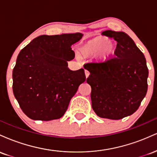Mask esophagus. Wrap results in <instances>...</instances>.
<instances>
[{
	"instance_id": "esophagus-1",
	"label": "esophagus",
	"mask_w": 157,
	"mask_h": 157,
	"mask_svg": "<svg viewBox=\"0 0 157 157\" xmlns=\"http://www.w3.org/2000/svg\"><path fill=\"white\" fill-rule=\"evenodd\" d=\"M85 75H86V78H87V77H89V75H90L89 71H88V70H85Z\"/></svg>"
}]
</instances>
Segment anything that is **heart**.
Masks as SVG:
<instances>
[{
  "instance_id": "obj_1",
  "label": "heart",
  "mask_w": 157,
  "mask_h": 157,
  "mask_svg": "<svg viewBox=\"0 0 157 157\" xmlns=\"http://www.w3.org/2000/svg\"><path fill=\"white\" fill-rule=\"evenodd\" d=\"M116 45L112 40L104 36H97L86 41L80 48V53L84 57L96 55L101 61L109 60L113 55Z\"/></svg>"
}]
</instances>
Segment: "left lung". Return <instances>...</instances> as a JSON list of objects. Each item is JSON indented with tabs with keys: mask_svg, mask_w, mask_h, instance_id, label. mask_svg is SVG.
Returning a JSON list of instances; mask_svg holds the SVG:
<instances>
[{
	"mask_svg": "<svg viewBox=\"0 0 157 157\" xmlns=\"http://www.w3.org/2000/svg\"><path fill=\"white\" fill-rule=\"evenodd\" d=\"M102 35L117 44L114 57L86 64L91 106L100 117L120 120L133 114L146 95L148 69L143 53L127 34L106 30Z\"/></svg>",
	"mask_w": 157,
	"mask_h": 157,
	"instance_id": "obj_1",
	"label": "left lung"
}]
</instances>
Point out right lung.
<instances>
[{
    "mask_svg": "<svg viewBox=\"0 0 157 157\" xmlns=\"http://www.w3.org/2000/svg\"><path fill=\"white\" fill-rule=\"evenodd\" d=\"M80 32L40 35L20 52L12 72V89L23 113L34 120L62 117L79 86L86 81L84 69L71 71V46L82 38Z\"/></svg>",
    "mask_w": 157,
    "mask_h": 157,
    "instance_id": "1",
    "label": "right lung"
}]
</instances>
